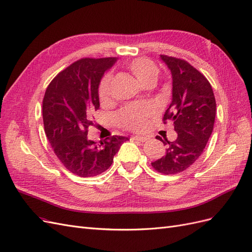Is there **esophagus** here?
Here are the masks:
<instances>
[{
    "mask_svg": "<svg viewBox=\"0 0 252 252\" xmlns=\"http://www.w3.org/2000/svg\"><path fill=\"white\" fill-rule=\"evenodd\" d=\"M133 140L139 141V142H146L148 140L147 136H143V135H134Z\"/></svg>",
    "mask_w": 252,
    "mask_h": 252,
    "instance_id": "1",
    "label": "esophagus"
}]
</instances>
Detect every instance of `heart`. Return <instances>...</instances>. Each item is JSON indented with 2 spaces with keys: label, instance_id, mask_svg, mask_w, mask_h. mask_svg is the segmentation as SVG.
<instances>
[{
  "label": "heart",
  "instance_id": "1",
  "mask_svg": "<svg viewBox=\"0 0 252 252\" xmlns=\"http://www.w3.org/2000/svg\"><path fill=\"white\" fill-rule=\"evenodd\" d=\"M127 68L131 71L143 86H151L157 82L158 77V68L152 61L140 58L132 60L127 64ZM111 94V75L106 74L102 79L98 87V96L102 102L108 101ZM155 112L154 106L148 103L128 105L118 114L120 125L134 131H141L148 125L149 118Z\"/></svg>",
  "mask_w": 252,
  "mask_h": 252
}]
</instances>
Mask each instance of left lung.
Returning a JSON list of instances; mask_svg holds the SVG:
<instances>
[{"label": "left lung", "mask_w": 252, "mask_h": 252, "mask_svg": "<svg viewBox=\"0 0 252 252\" xmlns=\"http://www.w3.org/2000/svg\"><path fill=\"white\" fill-rule=\"evenodd\" d=\"M172 77V100L164 122L173 123L178 136L173 142L157 136L166 146V154L152 162L156 170L173 174L186 170L203 154L213 130L216 98L210 83L186 61L161 55Z\"/></svg>", "instance_id": "8db88e82"}]
</instances>
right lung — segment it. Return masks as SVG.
Wrapping results in <instances>:
<instances>
[{
    "instance_id": "obj_1",
    "label": "right lung",
    "mask_w": 252,
    "mask_h": 252,
    "mask_svg": "<svg viewBox=\"0 0 252 252\" xmlns=\"http://www.w3.org/2000/svg\"><path fill=\"white\" fill-rule=\"evenodd\" d=\"M117 58L82 59L51 81L43 100L45 133L66 169L82 178L107 170L128 138L113 135L94 143L88 139L90 113L100 107L98 86Z\"/></svg>"
}]
</instances>
